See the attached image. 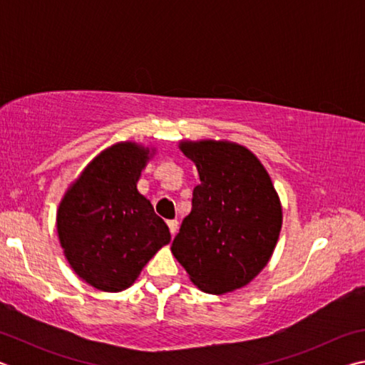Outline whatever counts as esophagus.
<instances>
[{"label": "esophagus", "instance_id": "34e87169", "mask_svg": "<svg viewBox=\"0 0 365 365\" xmlns=\"http://www.w3.org/2000/svg\"><path fill=\"white\" fill-rule=\"evenodd\" d=\"M168 227H169V230H170V233H172V237H174V235L177 233L178 222H177V220H168Z\"/></svg>", "mask_w": 365, "mask_h": 365}]
</instances>
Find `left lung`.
I'll return each mask as SVG.
<instances>
[{"instance_id":"1","label":"left lung","mask_w":365,"mask_h":365,"mask_svg":"<svg viewBox=\"0 0 365 365\" xmlns=\"http://www.w3.org/2000/svg\"><path fill=\"white\" fill-rule=\"evenodd\" d=\"M200 174L191 212L172 242V255L205 293L224 294L255 279L282 230V202L261 160L225 140L180 141Z\"/></svg>"}]
</instances>
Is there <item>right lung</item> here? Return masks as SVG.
Returning a JSON list of instances; mask_svg holds the SVG:
<instances>
[{
  "mask_svg": "<svg viewBox=\"0 0 365 365\" xmlns=\"http://www.w3.org/2000/svg\"><path fill=\"white\" fill-rule=\"evenodd\" d=\"M154 151L135 141L106 148L59 202L56 227L67 262L101 292L132 287L148 261L170 242L169 227L137 190Z\"/></svg>",
  "mask_w": 365,
  "mask_h": 365,
  "instance_id": "obj_1",
  "label": "right lung"
}]
</instances>
